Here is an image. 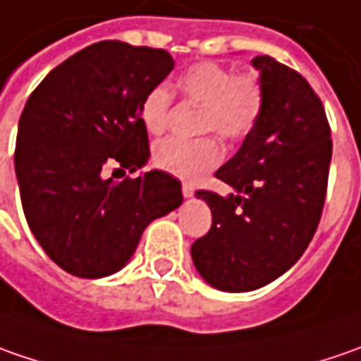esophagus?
I'll return each mask as SVG.
<instances>
[{"mask_svg":"<svg viewBox=\"0 0 361 361\" xmlns=\"http://www.w3.org/2000/svg\"><path fill=\"white\" fill-rule=\"evenodd\" d=\"M192 195H195V188L190 187V185H183V197H185V199H190Z\"/></svg>","mask_w":361,"mask_h":361,"instance_id":"1","label":"esophagus"}]
</instances>
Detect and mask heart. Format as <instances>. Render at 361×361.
<instances>
[{"label":"heart","instance_id":"heart-1","mask_svg":"<svg viewBox=\"0 0 361 361\" xmlns=\"http://www.w3.org/2000/svg\"><path fill=\"white\" fill-rule=\"evenodd\" d=\"M178 94L192 104H201L199 128L215 130L223 138L239 140L255 128L263 110L261 82L251 74H239L216 62L188 66L176 78ZM174 94L169 86H154L140 102V120L150 134H162L173 112ZM152 160L160 171L197 180L221 160V146L215 138L199 140L166 138L152 150Z\"/></svg>","mask_w":361,"mask_h":361}]
</instances>
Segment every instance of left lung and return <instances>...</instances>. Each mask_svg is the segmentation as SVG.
Returning a JSON list of instances; mask_svg holds the SVG:
<instances>
[{
    "label": "left lung",
    "instance_id": "left-lung-1",
    "mask_svg": "<svg viewBox=\"0 0 361 361\" xmlns=\"http://www.w3.org/2000/svg\"><path fill=\"white\" fill-rule=\"evenodd\" d=\"M263 110L239 152L215 173L233 192L197 190L213 213L190 247L197 271L221 291L243 293L295 265L319 225L331 162V132L319 96L299 72L253 58Z\"/></svg>",
    "mask_w": 361,
    "mask_h": 361
}]
</instances>
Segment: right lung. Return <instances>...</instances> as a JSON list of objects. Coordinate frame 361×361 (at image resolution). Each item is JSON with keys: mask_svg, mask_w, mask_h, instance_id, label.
I'll return each mask as SVG.
<instances>
[{"mask_svg": "<svg viewBox=\"0 0 361 361\" xmlns=\"http://www.w3.org/2000/svg\"><path fill=\"white\" fill-rule=\"evenodd\" d=\"M173 68L164 49L106 39L54 68L25 102L13 159L23 215L46 255L76 277L122 269L142 231L183 202L169 173L104 176L148 162L140 102Z\"/></svg>", "mask_w": 361, "mask_h": 361, "instance_id": "right-lung-1", "label": "right lung"}]
</instances>
